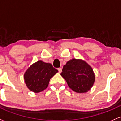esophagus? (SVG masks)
<instances>
[{
    "label": "esophagus",
    "mask_w": 121,
    "mask_h": 121,
    "mask_svg": "<svg viewBox=\"0 0 121 121\" xmlns=\"http://www.w3.org/2000/svg\"><path fill=\"white\" fill-rule=\"evenodd\" d=\"M57 69H58V70H59V73H61V72H62V68H58Z\"/></svg>",
    "instance_id": "esophagus-1"
}]
</instances>
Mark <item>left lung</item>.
Instances as JSON below:
<instances>
[{"label":"left lung","mask_w":121,"mask_h":121,"mask_svg":"<svg viewBox=\"0 0 121 121\" xmlns=\"http://www.w3.org/2000/svg\"><path fill=\"white\" fill-rule=\"evenodd\" d=\"M69 87L77 93H85L93 86L95 76L92 68L81 60L72 59L63 66L61 73Z\"/></svg>","instance_id":"8db88e82"}]
</instances>
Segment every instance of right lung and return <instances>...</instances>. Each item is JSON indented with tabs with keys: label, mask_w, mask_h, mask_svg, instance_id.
Returning <instances> with one entry per match:
<instances>
[{
	"label": "right lung",
	"mask_w": 121,
	"mask_h": 121,
	"mask_svg": "<svg viewBox=\"0 0 121 121\" xmlns=\"http://www.w3.org/2000/svg\"><path fill=\"white\" fill-rule=\"evenodd\" d=\"M57 72L51 64L38 61L26 72L25 82L30 91L39 93L47 88L50 79Z\"/></svg>",
	"instance_id": "right-lung-1"
}]
</instances>
